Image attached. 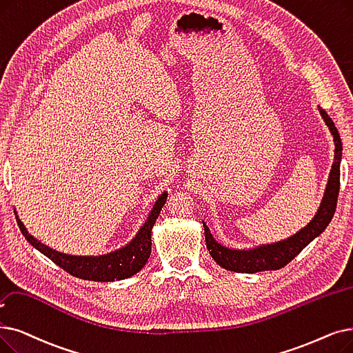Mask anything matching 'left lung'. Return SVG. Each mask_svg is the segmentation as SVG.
<instances>
[{
	"instance_id": "obj_1",
	"label": "left lung",
	"mask_w": 353,
	"mask_h": 353,
	"mask_svg": "<svg viewBox=\"0 0 353 353\" xmlns=\"http://www.w3.org/2000/svg\"><path fill=\"white\" fill-rule=\"evenodd\" d=\"M319 111L321 118L326 122V125L329 127L330 134L333 135L334 161L332 164V170L329 174L323 199H321V203L314 214V218L304 228H301L299 232L291 235L287 239L274 243L258 245L255 248L247 250H235L225 247V245H222L213 238L210 229L203 222L208 251L214 261H216V264H219L222 268L228 271L247 274L268 270H280L284 265H287L296 255H299L303 251V248L307 247L316 236L323 232L326 226L330 223L336 210V203H338V194L341 186L342 141L332 118L321 108H319Z\"/></svg>"
}]
</instances>
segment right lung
<instances>
[{
	"label": "right lung",
	"mask_w": 353,
	"mask_h": 353,
	"mask_svg": "<svg viewBox=\"0 0 353 353\" xmlns=\"http://www.w3.org/2000/svg\"><path fill=\"white\" fill-rule=\"evenodd\" d=\"M165 201L167 192H163L159 196L154 206L150 210L147 221L143 223V226L139 229V232L135 234V236L125 245V247L98 256H82L59 252L37 241L33 235H30L24 223L19 219V216H15V219H17V225L26 239L32 243L37 251L52 259L56 265L68 271L73 277L89 281L108 283L132 277L134 274L139 272L147 264L151 254L152 226H154ZM15 214H17V212H15Z\"/></svg>",
	"instance_id": "right-lung-1"
}]
</instances>
